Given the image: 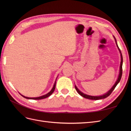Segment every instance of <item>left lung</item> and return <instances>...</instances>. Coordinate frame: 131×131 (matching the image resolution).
<instances>
[{
	"label": "left lung",
	"mask_w": 131,
	"mask_h": 131,
	"mask_svg": "<svg viewBox=\"0 0 131 131\" xmlns=\"http://www.w3.org/2000/svg\"><path fill=\"white\" fill-rule=\"evenodd\" d=\"M114 39H115V42H116V45L117 46V49L118 50V51H119V52L120 53V56H121V63H120V71H119V74H118V78L117 79V80L115 82V84L113 85V86L112 87V88H111L109 91H108L106 93H105V94H103V95H101V96H90V95H88V94H85L83 92H81V91L79 90L78 88L77 87L76 85H75V89H76V90L77 91L78 93L81 95V96H82L83 97H84L85 98H87V99H89V100H102V99H104V98H106L107 97H108L109 95L112 93V92L113 91V90L115 89V88H116V86H117V85L119 83L121 79V77H122V63H123V58H122V53H121V51L119 49V47H118V45H117V42H116V38H115L114 36H113Z\"/></svg>",
	"instance_id": "8db88e82"
}]
</instances>
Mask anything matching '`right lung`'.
Instances as JSON below:
<instances>
[{"mask_svg": "<svg viewBox=\"0 0 131 131\" xmlns=\"http://www.w3.org/2000/svg\"><path fill=\"white\" fill-rule=\"evenodd\" d=\"M57 78L56 79V81H55L54 83V85H53V86L52 89H51V90L49 92L47 93V94H45V95H43V96H40V97H26L25 96H23V95H22L21 93L20 94L21 96L22 97H23L25 98H27V99H29V100H42V99H44V98H46L47 97H49L50 96H51V94H52V93L54 92V89H55V87H56V80H57Z\"/></svg>", "mask_w": 131, "mask_h": 131, "instance_id": "obj_1", "label": "right lung"}]
</instances>
